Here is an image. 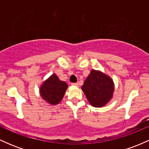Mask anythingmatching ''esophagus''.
Masks as SVG:
<instances>
[{"label": "esophagus", "instance_id": "obj_1", "mask_svg": "<svg viewBox=\"0 0 149 149\" xmlns=\"http://www.w3.org/2000/svg\"><path fill=\"white\" fill-rule=\"evenodd\" d=\"M72 85H74V86H78V83H72L71 84Z\"/></svg>", "mask_w": 149, "mask_h": 149}]
</instances>
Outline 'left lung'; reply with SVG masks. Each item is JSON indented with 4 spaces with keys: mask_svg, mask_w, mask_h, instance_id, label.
Returning a JSON list of instances; mask_svg holds the SVG:
<instances>
[{
    "mask_svg": "<svg viewBox=\"0 0 149 149\" xmlns=\"http://www.w3.org/2000/svg\"><path fill=\"white\" fill-rule=\"evenodd\" d=\"M92 107H103L111 100L115 86L113 80L99 70L92 69L81 87Z\"/></svg>",
    "mask_w": 149,
    "mask_h": 149,
    "instance_id": "1",
    "label": "left lung"
}]
</instances>
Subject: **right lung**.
<instances>
[{
	"label": "right lung",
	"instance_id": "add662e5",
	"mask_svg": "<svg viewBox=\"0 0 149 149\" xmlns=\"http://www.w3.org/2000/svg\"><path fill=\"white\" fill-rule=\"evenodd\" d=\"M67 88V83L59 80L57 75L53 73L42 83L39 92L42 100L54 106L60 103Z\"/></svg>",
	"mask_w": 149,
	"mask_h": 149
}]
</instances>
